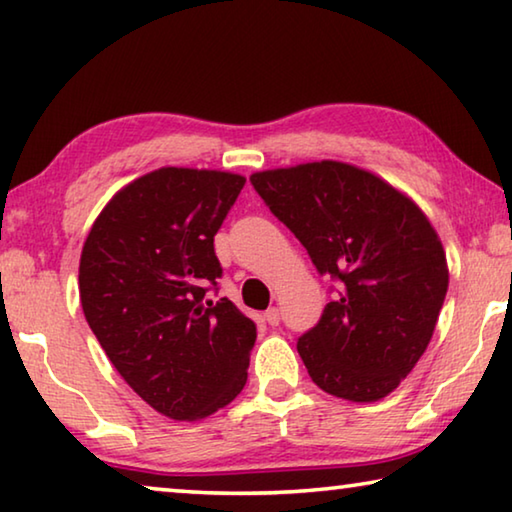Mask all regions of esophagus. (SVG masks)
Instances as JSON below:
<instances>
[{
	"label": "esophagus",
	"mask_w": 512,
	"mask_h": 512,
	"mask_svg": "<svg viewBox=\"0 0 512 512\" xmlns=\"http://www.w3.org/2000/svg\"><path fill=\"white\" fill-rule=\"evenodd\" d=\"M264 318H266V323H268V325H271V327H277V325H280V320H282V316H280V309H277V307H271V309H268L266 314H264Z\"/></svg>",
	"instance_id": "34e87169"
}]
</instances>
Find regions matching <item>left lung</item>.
I'll return each instance as SVG.
<instances>
[{
	"mask_svg": "<svg viewBox=\"0 0 512 512\" xmlns=\"http://www.w3.org/2000/svg\"><path fill=\"white\" fill-rule=\"evenodd\" d=\"M257 194L339 291L298 339L325 393L377 402L427 350L449 271L443 244L409 196L354 164L320 160L250 176Z\"/></svg>",
	"mask_w": 512,
	"mask_h": 512,
	"instance_id": "left-lung-1",
	"label": "left lung"
}]
</instances>
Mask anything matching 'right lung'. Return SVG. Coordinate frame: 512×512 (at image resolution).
I'll return each instance as SVG.
<instances>
[{
  "label": "right lung",
  "instance_id": "add662e5",
  "mask_svg": "<svg viewBox=\"0 0 512 512\" xmlns=\"http://www.w3.org/2000/svg\"><path fill=\"white\" fill-rule=\"evenodd\" d=\"M244 183L155 169L110 198L83 244L85 320L126 384L171 420L207 418L246 386L257 327L207 296L223 273L214 235Z\"/></svg>",
  "mask_w": 512,
  "mask_h": 512
}]
</instances>
